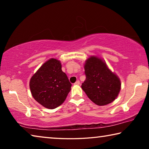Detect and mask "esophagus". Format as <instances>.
I'll return each instance as SVG.
<instances>
[{"instance_id":"1","label":"esophagus","mask_w":149,"mask_h":149,"mask_svg":"<svg viewBox=\"0 0 149 149\" xmlns=\"http://www.w3.org/2000/svg\"><path fill=\"white\" fill-rule=\"evenodd\" d=\"M75 85H79L80 84V81L79 80H77V81H75V83L74 84Z\"/></svg>"}]
</instances>
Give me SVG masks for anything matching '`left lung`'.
Listing matches in <instances>:
<instances>
[{
    "mask_svg": "<svg viewBox=\"0 0 149 149\" xmlns=\"http://www.w3.org/2000/svg\"><path fill=\"white\" fill-rule=\"evenodd\" d=\"M84 68L86 79L81 88L89 99L99 106L114 101L120 91L121 82L104 60L91 56L85 61Z\"/></svg>",
    "mask_w": 149,
    "mask_h": 149,
    "instance_id": "obj_1",
    "label": "left lung"
}]
</instances>
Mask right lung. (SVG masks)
<instances>
[{"instance_id": "obj_1", "label": "right lung", "mask_w": 149, "mask_h": 149, "mask_svg": "<svg viewBox=\"0 0 149 149\" xmlns=\"http://www.w3.org/2000/svg\"><path fill=\"white\" fill-rule=\"evenodd\" d=\"M29 87L36 101L45 108L54 109L64 102L72 84L62 72L60 61L51 58L45 62L31 77Z\"/></svg>"}]
</instances>
